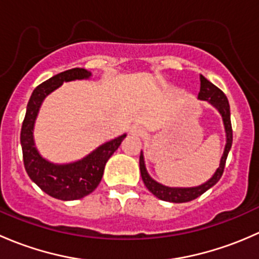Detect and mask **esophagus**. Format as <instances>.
Here are the masks:
<instances>
[{"mask_svg": "<svg viewBox=\"0 0 259 259\" xmlns=\"http://www.w3.org/2000/svg\"><path fill=\"white\" fill-rule=\"evenodd\" d=\"M129 133L132 135H135V137H142V135L145 134V129L143 126H140V125H133L130 127Z\"/></svg>", "mask_w": 259, "mask_h": 259, "instance_id": "1", "label": "esophagus"}]
</instances>
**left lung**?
I'll use <instances>...</instances> for the list:
<instances>
[{"mask_svg":"<svg viewBox=\"0 0 259 259\" xmlns=\"http://www.w3.org/2000/svg\"><path fill=\"white\" fill-rule=\"evenodd\" d=\"M200 79V91L198 98L202 99V100L209 101L211 105L215 106L219 110V113L223 116L224 126H226V133H227V145L224 149L223 156L221 159V164H219V168L217 169L215 174H214L211 178L208 180L205 184L199 185V187L195 188H169L165 185H161L159 183H156L155 180H153L149 177L148 171H146L145 165H144V156L143 153H140V159H139V165H140V173H142V179L144 182L145 187L148 188L149 192L153 193L156 198L161 200H165V202H171V203H185L190 202V200L195 199V198L200 197L203 193L207 192L209 188L213 187L214 184L218 183V180L222 178L224 171V166H226L227 156H228L229 150L232 148V143H233V130H232V122H231V110H229V103L227 96L224 95L223 91L221 89L217 88L215 85L205 79L203 75L199 76Z\"/></svg>","mask_w":259,"mask_h":259,"instance_id":"8db88e82","label":"left lung"}]
</instances>
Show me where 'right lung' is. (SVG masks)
<instances>
[{
    "label": "right lung",
    "instance_id": "1",
    "mask_svg": "<svg viewBox=\"0 0 259 259\" xmlns=\"http://www.w3.org/2000/svg\"><path fill=\"white\" fill-rule=\"evenodd\" d=\"M90 75L88 70L75 67L50 77L33 90L26 109L20 137L23 165L31 180L35 182L46 194L56 199L75 200L93 193L101 182L106 161L126 137L125 134L121 135L99 146L81 160L65 165L49 163L36 150L32 130L44 99L59 88L64 81L88 79Z\"/></svg>",
    "mask_w": 259,
    "mask_h": 259
}]
</instances>
